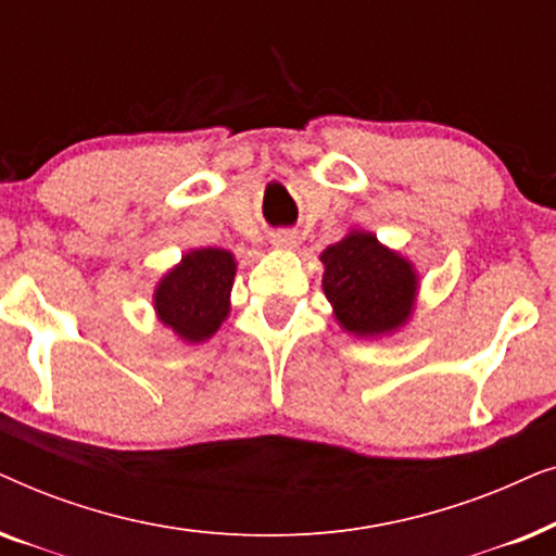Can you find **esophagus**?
Instances as JSON below:
<instances>
[{
	"label": "esophagus",
	"instance_id": "obj_1",
	"mask_svg": "<svg viewBox=\"0 0 556 556\" xmlns=\"http://www.w3.org/2000/svg\"><path fill=\"white\" fill-rule=\"evenodd\" d=\"M270 242H273V248H278V250H291L299 245V235H295L293 230H278L270 235Z\"/></svg>",
	"mask_w": 556,
	"mask_h": 556
}]
</instances>
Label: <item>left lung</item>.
<instances>
[{"mask_svg": "<svg viewBox=\"0 0 556 556\" xmlns=\"http://www.w3.org/2000/svg\"><path fill=\"white\" fill-rule=\"evenodd\" d=\"M321 263L324 293L341 329L354 337H382L409 321L417 273L377 235L352 230L324 250Z\"/></svg>", "mask_w": 556, "mask_h": 556, "instance_id": "left-lung-1", "label": "left lung"}]
</instances>
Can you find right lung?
Returning a JSON list of instances; mask_svg holds the SVG:
<instances>
[{
    "label": "right lung",
    "mask_w": 556,
    "mask_h": 556,
    "mask_svg": "<svg viewBox=\"0 0 556 556\" xmlns=\"http://www.w3.org/2000/svg\"><path fill=\"white\" fill-rule=\"evenodd\" d=\"M235 268L238 263L227 250H189L181 263L159 280L154 291L159 321L189 344L207 341L230 314Z\"/></svg>",
    "instance_id": "1"
}]
</instances>
